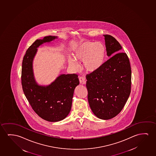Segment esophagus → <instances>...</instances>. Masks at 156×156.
<instances>
[{
  "label": "esophagus",
  "instance_id": "esophagus-1",
  "mask_svg": "<svg viewBox=\"0 0 156 156\" xmlns=\"http://www.w3.org/2000/svg\"><path fill=\"white\" fill-rule=\"evenodd\" d=\"M80 83L81 84H86V77H80Z\"/></svg>",
  "mask_w": 156,
  "mask_h": 156
}]
</instances>
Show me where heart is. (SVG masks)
<instances>
[{
    "label": "heart",
    "mask_w": 156,
    "mask_h": 156,
    "mask_svg": "<svg viewBox=\"0 0 156 156\" xmlns=\"http://www.w3.org/2000/svg\"><path fill=\"white\" fill-rule=\"evenodd\" d=\"M106 49L104 43L101 42H84L77 45L73 53L74 59L68 58V64L75 70L79 68L77 62H83L84 69L89 73L98 70L105 60Z\"/></svg>",
    "instance_id": "b5f03b06"
}]
</instances>
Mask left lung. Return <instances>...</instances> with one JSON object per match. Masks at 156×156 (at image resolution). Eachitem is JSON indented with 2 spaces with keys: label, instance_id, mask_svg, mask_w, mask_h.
Returning <instances> with one entry per match:
<instances>
[{
  "label": "left lung",
  "instance_id": "obj_1",
  "mask_svg": "<svg viewBox=\"0 0 156 156\" xmlns=\"http://www.w3.org/2000/svg\"><path fill=\"white\" fill-rule=\"evenodd\" d=\"M108 57L98 70L87 75L88 102L96 116L103 120L114 118L122 110L131 91L132 70L126 53L115 38L104 35Z\"/></svg>",
  "mask_w": 156,
  "mask_h": 156
}]
</instances>
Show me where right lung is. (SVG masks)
Segmentation results:
<instances>
[{"label": "right lung", "mask_w": 156, "mask_h": 156, "mask_svg": "<svg viewBox=\"0 0 156 156\" xmlns=\"http://www.w3.org/2000/svg\"><path fill=\"white\" fill-rule=\"evenodd\" d=\"M58 38L48 36L35 41L27 50L22 62L21 83L24 94L36 113L50 122L62 120L68 115L75 88L79 84L78 75L75 74H60L47 86L40 85L36 81L33 60L38 48Z\"/></svg>", "instance_id": "1"}]
</instances>
